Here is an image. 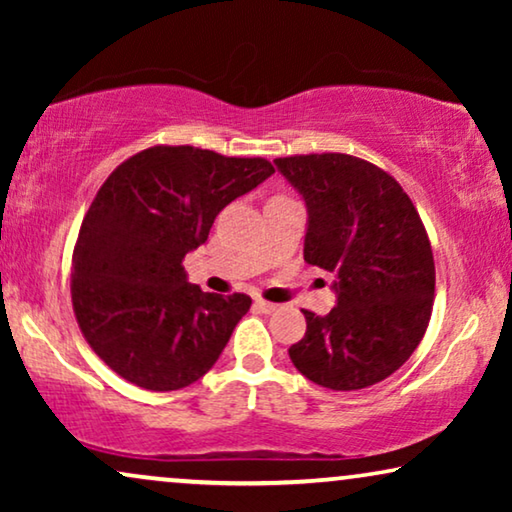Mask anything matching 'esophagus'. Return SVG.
I'll use <instances>...</instances> for the list:
<instances>
[{
    "instance_id": "esophagus-1",
    "label": "esophagus",
    "mask_w": 512,
    "mask_h": 512,
    "mask_svg": "<svg viewBox=\"0 0 512 512\" xmlns=\"http://www.w3.org/2000/svg\"><path fill=\"white\" fill-rule=\"evenodd\" d=\"M254 305H256L261 312H265V314H272V312L277 310L275 303H268V300H263V298H256Z\"/></svg>"
}]
</instances>
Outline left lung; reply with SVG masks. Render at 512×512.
I'll return each instance as SVG.
<instances>
[{"mask_svg": "<svg viewBox=\"0 0 512 512\" xmlns=\"http://www.w3.org/2000/svg\"><path fill=\"white\" fill-rule=\"evenodd\" d=\"M275 165L305 200V261L338 277V305L326 317L303 310L293 366L333 391L387 380L417 349L433 310L436 265L415 205L389 172L347 153Z\"/></svg>", "mask_w": 512, "mask_h": 512, "instance_id": "1", "label": "left lung"}]
</instances>
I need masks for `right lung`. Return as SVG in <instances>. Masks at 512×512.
<instances>
[{
    "label": "right lung",
    "instance_id": "1",
    "mask_svg": "<svg viewBox=\"0 0 512 512\" xmlns=\"http://www.w3.org/2000/svg\"><path fill=\"white\" fill-rule=\"evenodd\" d=\"M272 172L265 158L158 144L109 174L74 247L72 305L116 375L174 391L214 366L251 298L205 293L181 263L205 244L216 214Z\"/></svg>",
    "mask_w": 512,
    "mask_h": 512
}]
</instances>
